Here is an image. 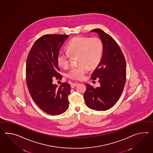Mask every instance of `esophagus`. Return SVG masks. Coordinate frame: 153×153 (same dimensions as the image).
<instances>
[{
	"label": "esophagus",
	"instance_id": "1",
	"mask_svg": "<svg viewBox=\"0 0 153 153\" xmlns=\"http://www.w3.org/2000/svg\"><path fill=\"white\" fill-rule=\"evenodd\" d=\"M77 85H78V83H72L71 85V86L72 88H75V87H76V86Z\"/></svg>",
	"mask_w": 153,
	"mask_h": 153
}]
</instances>
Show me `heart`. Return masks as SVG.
Returning a JSON list of instances; mask_svg holds the SVG:
<instances>
[{"instance_id": "obj_1", "label": "heart", "mask_w": 153, "mask_h": 153, "mask_svg": "<svg viewBox=\"0 0 153 153\" xmlns=\"http://www.w3.org/2000/svg\"><path fill=\"white\" fill-rule=\"evenodd\" d=\"M103 53V44L98 37H77L70 41L67 45V51L58 53L57 61L63 68L69 65L70 55L78 56L79 66L72 68L68 72L69 78L81 80L83 79L89 68H95L101 60Z\"/></svg>"}]
</instances>
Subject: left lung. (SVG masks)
Masks as SVG:
<instances>
[{"instance_id": "left-lung-1", "label": "left lung", "mask_w": 153, "mask_h": 153, "mask_svg": "<svg viewBox=\"0 0 153 153\" xmlns=\"http://www.w3.org/2000/svg\"><path fill=\"white\" fill-rule=\"evenodd\" d=\"M90 32L98 35L103 53L91 77L93 79L99 78L100 86L94 88L86 83L84 99L89 108L105 111L114 105L122 94L126 82V60L119 45L110 35L99 28Z\"/></svg>"}]
</instances>
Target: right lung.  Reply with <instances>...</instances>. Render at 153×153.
<instances>
[{"mask_svg": "<svg viewBox=\"0 0 153 153\" xmlns=\"http://www.w3.org/2000/svg\"><path fill=\"white\" fill-rule=\"evenodd\" d=\"M69 36L46 34L38 39L28 53L26 61V82L31 97L38 106L51 115L65 112L68 108L71 86L67 82L53 83V77H61L57 56Z\"/></svg>", "mask_w": 153, "mask_h": 153, "instance_id": "add662e5", "label": "right lung"}]
</instances>
